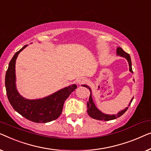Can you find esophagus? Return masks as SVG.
Returning a JSON list of instances; mask_svg holds the SVG:
<instances>
[{
	"label": "esophagus",
	"instance_id": "34e87169",
	"mask_svg": "<svg viewBox=\"0 0 151 151\" xmlns=\"http://www.w3.org/2000/svg\"><path fill=\"white\" fill-rule=\"evenodd\" d=\"M86 81H87V80L85 77H79L76 79V83L79 84V85L84 83H86Z\"/></svg>",
	"mask_w": 151,
	"mask_h": 151
}]
</instances>
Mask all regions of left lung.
Listing matches in <instances>:
<instances>
[{"label":"left lung","instance_id":"1","mask_svg":"<svg viewBox=\"0 0 151 151\" xmlns=\"http://www.w3.org/2000/svg\"><path fill=\"white\" fill-rule=\"evenodd\" d=\"M116 52H117V55L122 57H124L125 59H127V61L129 63V71L131 73H133V70H132V65H131V57L128 53H127L126 52H124V50L122 49V48L120 47H118L117 49H116ZM134 81V79H133ZM82 86L86 87V88H88L90 91V96L89 97V101L87 103V108H88V115L90 116L91 118L96 119V120H105V121H108V120H114V119L117 118L118 117H120L122 115H123L126 111L128 109L129 106H130L131 102H132L133 98H132L131 100L130 103H129L128 107L125 108L122 111H119L117 114H104L101 111L98 109V108L96 107L95 104L94 102H93V99H92V90H91V88L87 85H82Z\"/></svg>","mask_w":151,"mask_h":151}]
</instances>
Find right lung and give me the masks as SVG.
Wrapping results in <instances>:
<instances>
[{
  "label": "right lung",
  "instance_id": "add662e5",
  "mask_svg": "<svg viewBox=\"0 0 151 151\" xmlns=\"http://www.w3.org/2000/svg\"><path fill=\"white\" fill-rule=\"evenodd\" d=\"M27 46L15 53L6 72L5 88L8 100L15 111L27 120L37 123L50 122L59 117L64 101L77 86L71 85L39 99H27L21 96L16 88V61L19 53Z\"/></svg>",
  "mask_w": 151,
  "mask_h": 151
}]
</instances>
